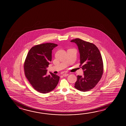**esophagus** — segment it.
<instances>
[{
    "instance_id": "obj_1",
    "label": "esophagus",
    "mask_w": 126,
    "mask_h": 126,
    "mask_svg": "<svg viewBox=\"0 0 126 126\" xmlns=\"http://www.w3.org/2000/svg\"><path fill=\"white\" fill-rule=\"evenodd\" d=\"M68 73H64L63 74V76H64V77H67V76H68Z\"/></svg>"
}]
</instances>
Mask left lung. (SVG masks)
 <instances>
[{
    "label": "left lung",
    "instance_id": "1",
    "mask_svg": "<svg viewBox=\"0 0 126 126\" xmlns=\"http://www.w3.org/2000/svg\"><path fill=\"white\" fill-rule=\"evenodd\" d=\"M78 47L80 54L79 66H82L84 76H77L75 88L81 92L88 91L94 88L101 79L104 66L101 53L97 47L90 42L79 38L71 41Z\"/></svg>",
    "mask_w": 126,
    "mask_h": 126
}]
</instances>
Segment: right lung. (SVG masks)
Segmentation results:
<instances>
[{
	"label": "right lung",
	"instance_id": "1",
	"mask_svg": "<svg viewBox=\"0 0 126 126\" xmlns=\"http://www.w3.org/2000/svg\"><path fill=\"white\" fill-rule=\"evenodd\" d=\"M58 45L47 43L31 48L25 62V74L31 85L39 93H47L53 90L60 77L49 72L47 75V68L52 60V52Z\"/></svg>",
	"mask_w": 126,
	"mask_h": 126
}]
</instances>
